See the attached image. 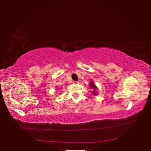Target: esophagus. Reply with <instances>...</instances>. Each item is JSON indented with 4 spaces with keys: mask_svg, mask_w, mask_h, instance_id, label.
<instances>
[{
    "mask_svg": "<svg viewBox=\"0 0 151 151\" xmlns=\"http://www.w3.org/2000/svg\"><path fill=\"white\" fill-rule=\"evenodd\" d=\"M73 83L74 84H79V82L78 81H74Z\"/></svg>",
    "mask_w": 151,
    "mask_h": 151,
    "instance_id": "esophagus-1",
    "label": "esophagus"
}]
</instances>
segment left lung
<instances>
[{
    "instance_id": "8db88e82",
    "label": "left lung",
    "mask_w": 151,
    "mask_h": 151,
    "mask_svg": "<svg viewBox=\"0 0 151 151\" xmlns=\"http://www.w3.org/2000/svg\"><path fill=\"white\" fill-rule=\"evenodd\" d=\"M89 85H90V88H93V91L92 92V93H93V95L96 96V94H98V93H97L96 91L97 89V87L95 86V85H94V83H93V81H91L90 82V84H89Z\"/></svg>"
}]
</instances>
